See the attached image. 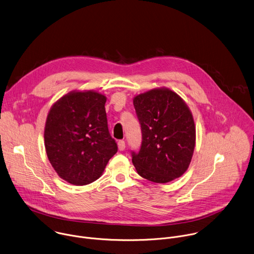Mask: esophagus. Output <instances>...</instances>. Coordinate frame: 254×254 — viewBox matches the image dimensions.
I'll return each mask as SVG.
<instances>
[{
	"label": "esophagus",
	"mask_w": 254,
	"mask_h": 254,
	"mask_svg": "<svg viewBox=\"0 0 254 254\" xmlns=\"http://www.w3.org/2000/svg\"><path fill=\"white\" fill-rule=\"evenodd\" d=\"M118 149L120 151H123L125 149V141H123V140L118 141Z\"/></svg>",
	"instance_id": "1"
}]
</instances>
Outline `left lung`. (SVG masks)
I'll use <instances>...</instances> for the list:
<instances>
[{
	"label": "left lung",
	"mask_w": 254,
	"mask_h": 254,
	"mask_svg": "<svg viewBox=\"0 0 254 254\" xmlns=\"http://www.w3.org/2000/svg\"><path fill=\"white\" fill-rule=\"evenodd\" d=\"M142 143L132 162L138 174L167 183L184 174L192 159L196 131L184 100L168 88L152 89L133 99Z\"/></svg>",
	"instance_id": "left-lung-1"
}]
</instances>
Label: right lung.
Listing matches in <instances>:
<instances>
[{
	"label": "right lung",
	"mask_w": 254,
	"mask_h": 254,
	"mask_svg": "<svg viewBox=\"0 0 254 254\" xmlns=\"http://www.w3.org/2000/svg\"><path fill=\"white\" fill-rule=\"evenodd\" d=\"M106 100L95 91H72L54 103L47 116L48 159L57 174L73 185L97 180L118 150L108 130Z\"/></svg>",
	"instance_id": "add662e5"
}]
</instances>
